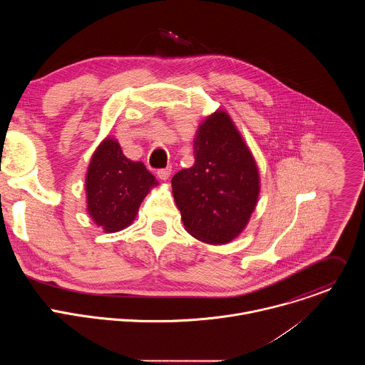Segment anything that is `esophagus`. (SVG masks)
I'll return each mask as SVG.
<instances>
[{"instance_id": "esophagus-1", "label": "esophagus", "mask_w": 365, "mask_h": 365, "mask_svg": "<svg viewBox=\"0 0 365 365\" xmlns=\"http://www.w3.org/2000/svg\"><path fill=\"white\" fill-rule=\"evenodd\" d=\"M158 176H159V179H162V180H168L169 179V176H170V173H172V168H165V169H159L158 172Z\"/></svg>"}]
</instances>
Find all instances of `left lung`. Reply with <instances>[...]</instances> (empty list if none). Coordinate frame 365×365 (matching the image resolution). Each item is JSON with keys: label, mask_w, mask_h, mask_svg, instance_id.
<instances>
[{"label": "left lung", "mask_w": 365, "mask_h": 365, "mask_svg": "<svg viewBox=\"0 0 365 365\" xmlns=\"http://www.w3.org/2000/svg\"><path fill=\"white\" fill-rule=\"evenodd\" d=\"M195 163L172 179L186 231L207 244H227L247 225L259 192L258 170L231 118L217 111L193 140Z\"/></svg>", "instance_id": "left-lung-1"}]
</instances>
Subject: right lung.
<instances>
[{"instance_id": "1", "label": "right lung", "mask_w": 365, "mask_h": 365, "mask_svg": "<svg viewBox=\"0 0 365 365\" xmlns=\"http://www.w3.org/2000/svg\"><path fill=\"white\" fill-rule=\"evenodd\" d=\"M153 185L154 176L141 162L127 159L115 140H103L86 175L88 212L103 231L124 230Z\"/></svg>"}]
</instances>
